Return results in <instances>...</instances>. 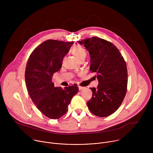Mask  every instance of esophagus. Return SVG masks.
I'll return each instance as SVG.
<instances>
[{
	"label": "esophagus",
	"mask_w": 153,
	"mask_h": 153,
	"mask_svg": "<svg viewBox=\"0 0 153 153\" xmlns=\"http://www.w3.org/2000/svg\"><path fill=\"white\" fill-rule=\"evenodd\" d=\"M78 87H79V90H83V89H84L85 88H84V87H83V86H78Z\"/></svg>",
	"instance_id": "34e87169"
}]
</instances>
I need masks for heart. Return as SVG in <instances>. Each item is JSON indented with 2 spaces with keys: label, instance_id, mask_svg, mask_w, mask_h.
Returning <instances> with one entry per match:
<instances>
[{
  "label": "heart",
  "instance_id": "obj_1",
  "mask_svg": "<svg viewBox=\"0 0 153 153\" xmlns=\"http://www.w3.org/2000/svg\"><path fill=\"white\" fill-rule=\"evenodd\" d=\"M71 53L79 60L85 59L87 54L86 50L83 48L79 45L73 47L71 50Z\"/></svg>",
  "mask_w": 153,
  "mask_h": 153
}]
</instances>
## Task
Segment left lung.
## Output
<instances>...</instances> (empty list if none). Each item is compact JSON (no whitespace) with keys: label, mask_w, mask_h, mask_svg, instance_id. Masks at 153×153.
Segmentation results:
<instances>
[{"label":"left lung","mask_w":153,"mask_h":153,"mask_svg":"<svg viewBox=\"0 0 153 153\" xmlns=\"http://www.w3.org/2000/svg\"><path fill=\"white\" fill-rule=\"evenodd\" d=\"M90 56V68L96 73L99 85L90 88L91 99L87 102L89 110L104 117L114 113L122 104L126 93L128 73L126 62L112 43L97 37L77 41Z\"/></svg>","instance_id":"1"}]
</instances>
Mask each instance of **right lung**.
I'll use <instances>...</instances> for the list:
<instances>
[{"label":"right lung","mask_w":153,"mask_h":153,"mask_svg":"<svg viewBox=\"0 0 153 153\" xmlns=\"http://www.w3.org/2000/svg\"><path fill=\"white\" fill-rule=\"evenodd\" d=\"M73 43L47 40L34 50L27 63L25 80L28 94L38 110L52 119L67 112L71 99L79 91L76 85L63 89L54 87L52 82L53 74L60 70Z\"/></svg>","instance_id":"1"}]
</instances>
